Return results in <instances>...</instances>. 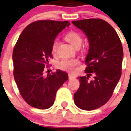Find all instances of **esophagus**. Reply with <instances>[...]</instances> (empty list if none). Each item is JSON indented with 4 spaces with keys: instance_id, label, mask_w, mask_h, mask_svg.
<instances>
[{
    "instance_id": "34e87169",
    "label": "esophagus",
    "mask_w": 131,
    "mask_h": 131,
    "mask_svg": "<svg viewBox=\"0 0 131 131\" xmlns=\"http://www.w3.org/2000/svg\"><path fill=\"white\" fill-rule=\"evenodd\" d=\"M76 78V76L75 75H73L72 73H69L68 74V79H73Z\"/></svg>"
}]
</instances>
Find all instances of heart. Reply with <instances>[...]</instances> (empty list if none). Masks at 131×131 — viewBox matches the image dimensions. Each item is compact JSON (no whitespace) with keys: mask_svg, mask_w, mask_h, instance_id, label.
Segmentation results:
<instances>
[{"mask_svg":"<svg viewBox=\"0 0 131 131\" xmlns=\"http://www.w3.org/2000/svg\"><path fill=\"white\" fill-rule=\"evenodd\" d=\"M64 39L68 42H69L72 46L75 47H79L82 42V37L79 33L75 31L68 32L64 37ZM59 41L57 39L53 41L51 46V52L55 54L57 51V48ZM80 63V61L78 59H64L59 62L57 67L59 69L68 72H73L76 66Z\"/></svg>","mask_w":131,"mask_h":131,"instance_id":"1","label":"heart"}]
</instances>
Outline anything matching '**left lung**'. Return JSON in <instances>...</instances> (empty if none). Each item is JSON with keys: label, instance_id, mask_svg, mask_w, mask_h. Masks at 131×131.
Instances as JSON below:
<instances>
[{"label": "left lung", "instance_id": "left-lung-1", "mask_svg": "<svg viewBox=\"0 0 131 131\" xmlns=\"http://www.w3.org/2000/svg\"><path fill=\"white\" fill-rule=\"evenodd\" d=\"M88 37L89 49L85 58L87 77H79L80 87L74 101L84 110L97 109L108 102L122 74L123 48L115 30L101 19L73 21ZM92 74L94 79H89Z\"/></svg>", "mask_w": 131, "mask_h": 131}]
</instances>
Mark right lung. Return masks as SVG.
Masks as SVG:
<instances>
[{"mask_svg":"<svg viewBox=\"0 0 131 131\" xmlns=\"http://www.w3.org/2000/svg\"><path fill=\"white\" fill-rule=\"evenodd\" d=\"M69 25L68 21H36L25 28L16 43L13 52L14 80L21 97L32 107L50 108L57 91L68 79L63 71L57 70L46 77L43 72L49 59L52 58V42Z\"/></svg>","mask_w":131,"mask_h":131,"instance_id":"obj_1","label":"right lung"}]
</instances>
